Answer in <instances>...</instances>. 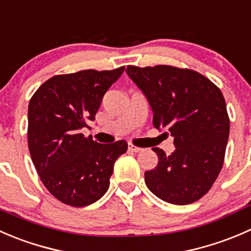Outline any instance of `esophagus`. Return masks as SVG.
I'll use <instances>...</instances> for the list:
<instances>
[{"label":"esophagus","mask_w":251,"mask_h":251,"mask_svg":"<svg viewBox=\"0 0 251 251\" xmlns=\"http://www.w3.org/2000/svg\"><path fill=\"white\" fill-rule=\"evenodd\" d=\"M128 149H129V151H131V152H139V151H141L140 148H138V146L133 145V144H129Z\"/></svg>","instance_id":"esophagus-1"}]
</instances>
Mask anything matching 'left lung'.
Segmentation results:
<instances>
[{"instance_id":"left-lung-1","label":"left lung","mask_w":251,"mask_h":251,"mask_svg":"<svg viewBox=\"0 0 251 251\" xmlns=\"http://www.w3.org/2000/svg\"><path fill=\"white\" fill-rule=\"evenodd\" d=\"M129 78L148 99L156 129L173 136L171 155L158 148V163L145 183L161 200L188 205L204 197L220 175L229 135L226 101L220 89L192 69L128 66Z\"/></svg>"}]
</instances>
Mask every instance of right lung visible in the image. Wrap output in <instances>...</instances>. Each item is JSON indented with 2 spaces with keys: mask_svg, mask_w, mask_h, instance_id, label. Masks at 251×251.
Returning a JSON list of instances; mask_svg holds the SVG:
<instances>
[{
  "mask_svg": "<svg viewBox=\"0 0 251 251\" xmlns=\"http://www.w3.org/2000/svg\"><path fill=\"white\" fill-rule=\"evenodd\" d=\"M113 71H80L54 75L30 99L28 145L41 182L56 199L74 207L98 201L110 187L125 140L99 144L83 128L95 120L103 95L122 75Z\"/></svg>",
  "mask_w": 251,
  "mask_h": 251,
  "instance_id": "right-lung-1",
  "label": "right lung"
}]
</instances>
